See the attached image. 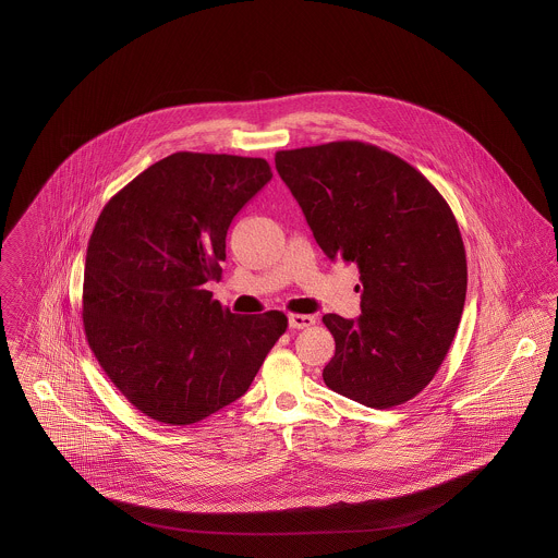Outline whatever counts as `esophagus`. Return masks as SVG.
<instances>
[{"mask_svg":"<svg viewBox=\"0 0 558 558\" xmlns=\"http://www.w3.org/2000/svg\"><path fill=\"white\" fill-rule=\"evenodd\" d=\"M316 324L314 316H307V314H291L289 316V326L294 330H301V328H310Z\"/></svg>","mask_w":558,"mask_h":558,"instance_id":"obj_1","label":"esophagus"}]
</instances>
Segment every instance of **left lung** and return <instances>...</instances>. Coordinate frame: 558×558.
<instances>
[{"label": "left lung", "mask_w": 558, "mask_h": 558, "mask_svg": "<svg viewBox=\"0 0 558 558\" xmlns=\"http://www.w3.org/2000/svg\"><path fill=\"white\" fill-rule=\"evenodd\" d=\"M276 169L332 262L357 264L362 316L326 314L328 389L376 410L416 398L450 351L466 253L446 198L410 162L366 142L276 153Z\"/></svg>", "instance_id": "obj_1"}]
</instances>
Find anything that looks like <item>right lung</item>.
Returning a JSON list of instances; mask_svg holds the SVG:
<instances>
[{
  "instance_id": "right-lung-1",
  "label": "right lung",
  "mask_w": 558,
  "mask_h": 558,
  "mask_svg": "<svg viewBox=\"0 0 558 558\" xmlns=\"http://www.w3.org/2000/svg\"><path fill=\"white\" fill-rule=\"evenodd\" d=\"M271 180L266 159L175 153L119 190L87 244L83 328L110 383L144 416L186 426L246 393L284 335L282 312L239 316L221 278L234 215Z\"/></svg>"
}]
</instances>
